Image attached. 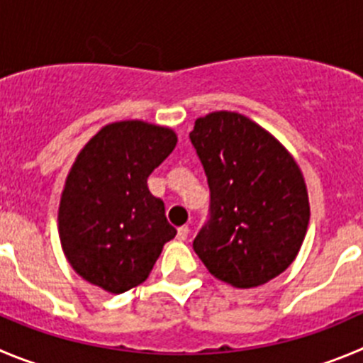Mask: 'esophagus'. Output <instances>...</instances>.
<instances>
[{
  "mask_svg": "<svg viewBox=\"0 0 363 363\" xmlns=\"http://www.w3.org/2000/svg\"><path fill=\"white\" fill-rule=\"evenodd\" d=\"M188 235H189L188 225H182V228H179V229H177V238L181 240V242H184V240L188 238Z\"/></svg>",
  "mask_w": 363,
  "mask_h": 363,
  "instance_id": "esophagus-1",
  "label": "esophagus"
}]
</instances>
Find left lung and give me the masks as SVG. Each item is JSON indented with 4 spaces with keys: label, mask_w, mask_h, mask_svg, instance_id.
I'll return each instance as SVG.
<instances>
[{
    "label": "left lung",
    "mask_w": 363,
    "mask_h": 363,
    "mask_svg": "<svg viewBox=\"0 0 363 363\" xmlns=\"http://www.w3.org/2000/svg\"><path fill=\"white\" fill-rule=\"evenodd\" d=\"M189 140L211 191V215L193 249L223 283L265 284L292 265L306 236L301 168L270 132L231 111L199 118Z\"/></svg>",
    "instance_id": "left-lung-1"
}]
</instances>
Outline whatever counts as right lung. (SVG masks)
<instances>
[{
  "mask_svg": "<svg viewBox=\"0 0 363 363\" xmlns=\"http://www.w3.org/2000/svg\"><path fill=\"white\" fill-rule=\"evenodd\" d=\"M177 145L172 128L116 121L74 159L60 195L59 236L73 270L105 292L143 283L177 231L147 179Z\"/></svg>",
  "mask_w": 363,
  "mask_h": 363,
  "instance_id": "1",
  "label": "right lung"
}]
</instances>
